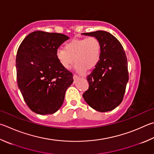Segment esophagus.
Masks as SVG:
<instances>
[{
	"label": "esophagus",
	"instance_id": "esophagus-1",
	"mask_svg": "<svg viewBox=\"0 0 154 154\" xmlns=\"http://www.w3.org/2000/svg\"><path fill=\"white\" fill-rule=\"evenodd\" d=\"M79 79V77H78L77 75H73V79H74L75 82V81H76V80Z\"/></svg>",
	"mask_w": 154,
	"mask_h": 154
}]
</instances>
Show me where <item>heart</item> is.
<instances>
[{
  "instance_id": "b5f03b06",
  "label": "heart",
  "mask_w": 154,
  "mask_h": 154,
  "mask_svg": "<svg viewBox=\"0 0 154 154\" xmlns=\"http://www.w3.org/2000/svg\"><path fill=\"white\" fill-rule=\"evenodd\" d=\"M101 43L96 37L74 39L66 42L64 49H58L56 57L65 69H69L75 62L77 71L83 72L97 65L101 57Z\"/></svg>"
}]
</instances>
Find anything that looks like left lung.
<instances>
[{
    "instance_id": "left-lung-1",
    "label": "left lung",
    "mask_w": 154,
    "mask_h": 154,
    "mask_svg": "<svg viewBox=\"0 0 154 154\" xmlns=\"http://www.w3.org/2000/svg\"><path fill=\"white\" fill-rule=\"evenodd\" d=\"M97 38L101 43V57L93 71L87 77L89 89L83 97L97 111L114 110L122 101L128 81V63L121 44L106 31L83 33Z\"/></svg>"
}]
</instances>
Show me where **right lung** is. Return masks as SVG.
<instances>
[{
    "label": "right lung",
    "instance_id": "add662e5",
    "mask_svg": "<svg viewBox=\"0 0 154 154\" xmlns=\"http://www.w3.org/2000/svg\"><path fill=\"white\" fill-rule=\"evenodd\" d=\"M69 37L62 33L35 31L27 35L16 57L17 85L33 112L51 114L59 109L72 74L60 65L56 52Z\"/></svg>",
    "mask_w": 154,
    "mask_h": 154
}]
</instances>
